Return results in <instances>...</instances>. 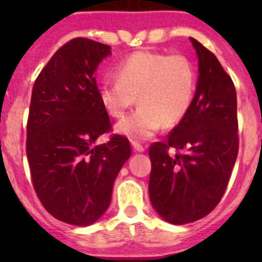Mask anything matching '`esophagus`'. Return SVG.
Instances as JSON below:
<instances>
[{
	"mask_svg": "<svg viewBox=\"0 0 262 262\" xmlns=\"http://www.w3.org/2000/svg\"><path fill=\"white\" fill-rule=\"evenodd\" d=\"M131 145H133V148L136 152H144V147H143L139 142H136V140H133V142H131Z\"/></svg>",
	"mask_w": 262,
	"mask_h": 262,
	"instance_id": "obj_1",
	"label": "esophagus"
}]
</instances>
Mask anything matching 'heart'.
I'll return each instance as SVG.
<instances>
[{"mask_svg":"<svg viewBox=\"0 0 262 262\" xmlns=\"http://www.w3.org/2000/svg\"><path fill=\"white\" fill-rule=\"evenodd\" d=\"M118 80L99 86V101L113 118L124 117L136 102L140 107L119 122L117 131L148 139L165 127L177 126L190 108L196 76L193 62L181 53L138 51L117 68Z\"/></svg>","mask_w":262,"mask_h":262,"instance_id":"b5f03b06","label":"heart"}]
</instances>
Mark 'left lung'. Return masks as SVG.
I'll return each instance as SVG.
<instances>
[{
  "instance_id": "1",
  "label": "left lung",
  "mask_w": 262,
  "mask_h": 262,
  "mask_svg": "<svg viewBox=\"0 0 262 262\" xmlns=\"http://www.w3.org/2000/svg\"><path fill=\"white\" fill-rule=\"evenodd\" d=\"M190 40L200 67L195 96L165 142L149 147V198L157 214L172 224L195 222L216 207L239 152L232 78L211 51Z\"/></svg>"
}]
</instances>
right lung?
I'll list each match as a JSON object with an SVG mask.
<instances>
[{
  "label": "right lung",
  "mask_w": 262,
  "mask_h": 262,
  "mask_svg": "<svg viewBox=\"0 0 262 262\" xmlns=\"http://www.w3.org/2000/svg\"><path fill=\"white\" fill-rule=\"evenodd\" d=\"M110 53L99 41L72 39L32 88L26 140L32 186L53 217L75 226H89L105 214L115 178L131 156L126 136L96 144L111 131L94 77Z\"/></svg>",
  "instance_id": "obj_1"
}]
</instances>
